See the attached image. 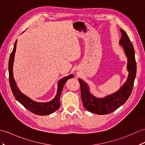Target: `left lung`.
I'll list each match as a JSON object with an SVG mask.
<instances>
[{"label":"left lung","instance_id":"1","mask_svg":"<svg viewBox=\"0 0 145 145\" xmlns=\"http://www.w3.org/2000/svg\"><path fill=\"white\" fill-rule=\"evenodd\" d=\"M120 31L122 36L119 44L123 47L127 57V69L129 72L128 78L123 86L117 92L104 98H97L90 94L87 85L79 79L83 106L87 111L93 113L100 115L111 113L124 104L132 93L137 72L135 50L125 31L122 29Z\"/></svg>","mask_w":145,"mask_h":145}]
</instances>
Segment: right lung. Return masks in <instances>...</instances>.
Instances as JSON below:
<instances>
[{"label": "right lung", "mask_w": 145, "mask_h": 145, "mask_svg": "<svg viewBox=\"0 0 145 145\" xmlns=\"http://www.w3.org/2000/svg\"><path fill=\"white\" fill-rule=\"evenodd\" d=\"M17 40L15 41L14 44V47L13 51L10 56L9 62H8V71H9V82L11 90L14 97L20 103L23 105L27 109L31 111L33 113L39 115V116H45L48 115L54 111H56L60 106V102H59V98H60L61 93L63 89L66 82L69 79L72 78L73 75L71 74L68 76L65 77L61 79L58 82V91L55 98L53 100L46 102V103H39L33 100H31L30 98L27 97L26 95L23 94L18 89L15 80L13 79V65L14 61V56H15L16 47Z\"/></svg>", "instance_id": "obj_1"}]
</instances>
